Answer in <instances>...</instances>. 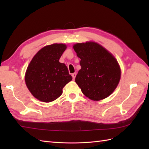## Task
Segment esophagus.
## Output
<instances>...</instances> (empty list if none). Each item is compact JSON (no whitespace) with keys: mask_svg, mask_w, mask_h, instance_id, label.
I'll return each instance as SVG.
<instances>
[{"mask_svg":"<svg viewBox=\"0 0 149 149\" xmlns=\"http://www.w3.org/2000/svg\"><path fill=\"white\" fill-rule=\"evenodd\" d=\"M72 77H73V79H75V76H76V73L75 72H74V73H73V74H72Z\"/></svg>","mask_w":149,"mask_h":149,"instance_id":"obj_1","label":"esophagus"}]
</instances>
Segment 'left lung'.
<instances>
[{
  "label": "left lung",
  "instance_id": "left-lung-1",
  "mask_svg": "<svg viewBox=\"0 0 149 149\" xmlns=\"http://www.w3.org/2000/svg\"><path fill=\"white\" fill-rule=\"evenodd\" d=\"M73 47L81 59V68L75 83L82 92L95 101L109 96L118 86L121 75L115 57L95 42L76 43Z\"/></svg>",
  "mask_w": 149,
  "mask_h": 149
}]
</instances>
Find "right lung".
<instances>
[{
    "instance_id": "add662e5",
    "label": "right lung",
    "mask_w": 149,
    "mask_h": 149,
    "mask_svg": "<svg viewBox=\"0 0 149 149\" xmlns=\"http://www.w3.org/2000/svg\"><path fill=\"white\" fill-rule=\"evenodd\" d=\"M66 49L63 43L44 47L33 57L25 75L26 86L40 101L50 102L61 95L63 88L72 80L68 70L59 58Z\"/></svg>"
}]
</instances>
